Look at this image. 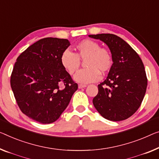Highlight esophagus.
<instances>
[{
  "instance_id": "obj_1",
  "label": "esophagus",
  "mask_w": 159,
  "mask_h": 159,
  "mask_svg": "<svg viewBox=\"0 0 159 159\" xmlns=\"http://www.w3.org/2000/svg\"><path fill=\"white\" fill-rule=\"evenodd\" d=\"M87 86L84 84H79V89H84V88H86Z\"/></svg>"
}]
</instances>
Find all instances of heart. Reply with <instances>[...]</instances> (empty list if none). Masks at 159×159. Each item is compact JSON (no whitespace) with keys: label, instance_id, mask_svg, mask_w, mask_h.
<instances>
[{"label":"heart","instance_id":"heart-1","mask_svg":"<svg viewBox=\"0 0 159 159\" xmlns=\"http://www.w3.org/2000/svg\"><path fill=\"white\" fill-rule=\"evenodd\" d=\"M76 53L66 50L61 56L63 67L73 74L80 66V58H86L88 68L79 70L74 75V80L80 84H90L98 81L101 77V72H108L113 66V58L111 52L105 48H101L100 44L93 40L85 39L75 47Z\"/></svg>","mask_w":159,"mask_h":159}]
</instances>
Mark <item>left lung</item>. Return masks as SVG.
I'll use <instances>...</instances> for the list:
<instances>
[{
  "mask_svg": "<svg viewBox=\"0 0 159 159\" xmlns=\"http://www.w3.org/2000/svg\"><path fill=\"white\" fill-rule=\"evenodd\" d=\"M107 45L113 58L108 76L98 86L93 99L94 107L106 119L120 121L134 114L140 107L147 87L143 63L126 42L110 34L89 35Z\"/></svg>",
  "mask_w": 159,
  "mask_h": 159,
  "instance_id": "8db88e82",
  "label": "left lung"
}]
</instances>
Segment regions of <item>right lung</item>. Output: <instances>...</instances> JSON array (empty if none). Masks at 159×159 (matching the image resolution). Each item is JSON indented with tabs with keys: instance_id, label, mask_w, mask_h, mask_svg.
<instances>
[{
	"instance_id": "1",
	"label": "right lung",
	"mask_w": 159,
	"mask_h": 159,
	"mask_svg": "<svg viewBox=\"0 0 159 159\" xmlns=\"http://www.w3.org/2000/svg\"><path fill=\"white\" fill-rule=\"evenodd\" d=\"M67 39L45 38L18 57L11 86L20 111L35 121L51 124L67 107L78 84L61 63Z\"/></svg>"
}]
</instances>
